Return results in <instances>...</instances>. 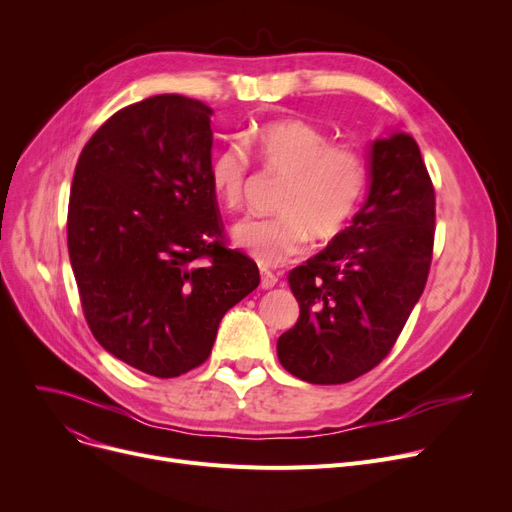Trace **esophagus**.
I'll use <instances>...</instances> for the list:
<instances>
[{
    "mask_svg": "<svg viewBox=\"0 0 512 512\" xmlns=\"http://www.w3.org/2000/svg\"><path fill=\"white\" fill-rule=\"evenodd\" d=\"M278 284V276L270 270H261V286L263 288H274Z\"/></svg>",
    "mask_w": 512,
    "mask_h": 512,
    "instance_id": "obj_1",
    "label": "esophagus"
}]
</instances>
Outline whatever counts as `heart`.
Listing matches in <instances>:
<instances>
[{
	"label": "heart",
	"mask_w": 512,
	"mask_h": 512,
	"mask_svg": "<svg viewBox=\"0 0 512 512\" xmlns=\"http://www.w3.org/2000/svg\"><path fill=\"white\" fill-rule=\"evenodd\" d=\"M257 164L284 184L272 218H249L234 226L232 238L259 265L278 267L319 242L340 236L357 213L369 178L365 155L309 122L284 118L265 122L245 137ZM251 166L240 149H224L211 159V191L226 209L245 203Z\"/></svg>",
	"instance_id": "1"
}]
</instances>
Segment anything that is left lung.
I'll return each instance as SVG.
<instances>
[{
  "mask_svg": "<svg viewBox=\"0 0 512 512\" xmlns=\"http://www.w3.org/2000/svg\"><path fill=\"white\" fill-rule=\"evenodd\" d=\"M436 193L413 137L371 147V186L353 224L294 267L301 315L278 359L309 384H346L380 365L419 301L434 253Z\"/></svg>",
  "mask_w": 512,
  "mask_h": 512,
  "instance_id": "obj_1",
  "label": "left lung"
}]
</instances>
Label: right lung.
I'll list each match as a JSON object with an SVG mask.
<instances>
[{"mask_svg": "<svg viewBox=\"0 0 512 512\" xmlns=\"http://www.w3.org/2000/svg\"><path fill=\"white\" fill-rule=\"evenodd\" d=\"M211 107L155 95L107 118L78 157L68 253L95 340L176 378L207 361L224 313L259 286L211 191Z\"/></svg>", "mask_w": 512, "mask_h": 512, "instance_id": "right-lung-1", "label": "right lung"}]
</instances>
